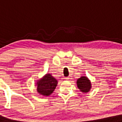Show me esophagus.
Instances as JSON below:
<instances>
[{
	"label": "esophagus",
	"instance_id": "obj_1",
	"mask_svg": "<svg viewBox=\"0 0 122 122\" xmlns=\"http://www.w3.org/2000/svg\"><path fill=\"white\" fill-rule=\"evenodd\" d=\"M71 79H72L71 76H69V77H66V78H65V79L67 80V81H70V80H71Z\"/></svg>",
	"mask_w": 122,
	"mask_h": 122
}]
</instances>
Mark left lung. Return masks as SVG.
Wrapping results in <instances>:
<instances>
[{
    "label": "left lung",
    "mask_w": 122,
    "mask_h": 122,
    "mask_svg": "<svg viewBox=\"0 0 122 122\" xmlns=\"http://www.w3.org/2000/svg\"><path fill=\"white\" fill-rule=\"evenodd\" d=\"M77 85L80 91L82 93H88L92 88L91 82L86 76H82L77 80Z\"/></svg>",
    "instance_id": "1"
}]
</instances>
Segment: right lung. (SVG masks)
<instances>
[{
  "label": "right lung",
  "instance_id": "add662e5",
  "mask_svg": "<svg viewBox=\"0 0 122 122\" xmlns=\"http://www.w3.org/2000/svg\"><path fill=\"white\" fill-rule=\"evenodd\" d=\"M58 84L56 79L50 73L45 74L40 79L36 81V86L38 94L44 96H48L52 94Z\"/></svg>",
  "mask_w": 122,
  "mask_h": 122
}]
</instances>
